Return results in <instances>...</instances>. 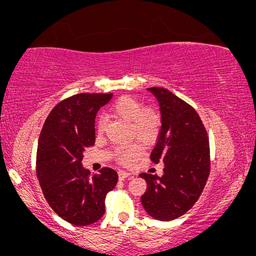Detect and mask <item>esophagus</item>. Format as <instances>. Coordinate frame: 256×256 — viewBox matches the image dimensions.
Returning <instances> with one entry per match:
<instances>
[{"label":"esophagus","instance_id":"1","mask_svg":"<svg viewBox=\"0 0 256 256\" xmlns=\"http://www.w3.org/2000/svg\"><path fill=\"white\" fill-rule=\"evenodd\" d=\"M129 176H130V174L127 172V171H118V180H124Z\"/></svg>","mask_w":256,"mask_h":256}]
</instances>
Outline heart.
Returning a JSON list of instances; mask_svg holds the SVG:
<instances>
[{
	"mask_svg": "<svg viewBox=\"0 0 256 256\" xmlns=\"http://www.w3.org/2000/svg\"><path fill=\"white\" fill-rule=\"evenodd\" d=\"M110 112L114 116L127 121L132 126V134L144 144H152L158 138L162 128V116L152 107H143L142 102L132 96H121L112 104ZM107 127V118L101 115L96 120L98 134H104ZM143 155L142 146L138 142L118 146L114 157L122 166H132Z\"/></svg>",
	"mask_w": 256,
	"mask_h": 256,
	"instance_id": "heart-1",
	"label": "heart"
}]
</instances>
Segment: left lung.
Returning a JSON list of instances; mask_svg holds the SVG:
<instances>
[{
	"label": "left lung",
	"mask_w": 256,
	"mask_h": 256,
	"mask_svg": "<svg viewBox=\"0 0 256 256\" xmlns=\"http://www.w3.org/2000/svg\"><path fill=\"white\" fill-rule=\"evenodd\" d=\"M148 90L156 96L162 115L150 160L164 163V174H140L148 185L141 202L154 219L170 222L185 214L200 197L211 168L210 143L194 107L162 87Z\"/></svg>",
	"instance_id": "left-lung-1"
}]
</instances>
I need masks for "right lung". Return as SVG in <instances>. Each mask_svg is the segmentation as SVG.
<instances>
[{"mask_svg": "<svg viewBox=\"0 0 256 256\" xmlns=\"http://www.w3.org/2000/svg\"><path fill=\"white\" fill-rule=\"evenodd\" d=\"M113 94L80 93L54 106L42 128L36 172L51 208L66 222L87 226L104 213V199L118 183L116 171L102 168L90 176L84 169V150L94 146V122Z\"/></svg>", "mask_w": 256, "mask_h": 256, "instance_id": "right-lung-1", "label": "right lung"}]
</instances>
